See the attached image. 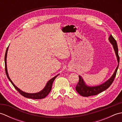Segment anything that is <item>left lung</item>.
Returning a JSON list of instances; mask_svg holds the SVG:
<instances>
[{
  "label": "left lung",
  "instance_id": "obj_1",
  "mask_svg": "<svg viewBox=\"0 0 122 122\" xmlns=\"http://www.w3.org/2000/svg\"><path fill=\"white\" fill-rule=\"evenodd\" d=\"M108 40H109L110 42L112 44L113 46V47L114 48V50L116 56V58H117V60L118 62V65L117 68H116L113 74L109 79L107 80V81L105 82L104 83H103V84H101L99 85H97V86H91L86 85L82 76H79V81L77 83V84L76 87V90L77 92V93L81 96H82V97H90V96L95 95L99 94L100 93L108 89V88L110 86V85L112 84L114 80L115 79L116 72H117L119 66V62H120V57H119L118 56V46L117 45V42H116V40L114 39V38L113 37L112 35H111L110 37L108 38Z\"/></svg>",
  "mask_w": 122,
  "mask_h": 122
}]
</instances>
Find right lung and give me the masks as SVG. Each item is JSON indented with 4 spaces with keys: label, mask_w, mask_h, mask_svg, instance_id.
Here are the masks:
<instances>
[{
    "label": "right lung",
    "mask_w": 122,
    "mask_h": 122,
    "mask_svg": "<svg viewBox=\"0 0 122 122\" xmlns=\"http://www.w3.org/2000/svg\"><path fill=\"white\" fill-rule=\"evenodd\" d=\"M8 50V47L6 51V53H5V71H6V73L8 79H9L10 82L11 83V84L13 85V86L15 87V89L18 91V92H19L20 94L22 95V96H24V97H25L29 98H32V99H42V98H43L45 97H46V96L48 95L49 93H50V92L51 91L52 86V84H53L54 80H55L56 77L59 76V74L56 75V76L53 77V78H52L51 79L49 80V81L47 82V83H46V85L45 87L43 88V90H41L40 92H37V93H27V92H25L24 91H22V90L19 89V88L17 87L14 84V83L12 82L11 79H10L8 73L7 68V56Z\"/></svg>",
    "instance_id": "1"
}]
</instances>
